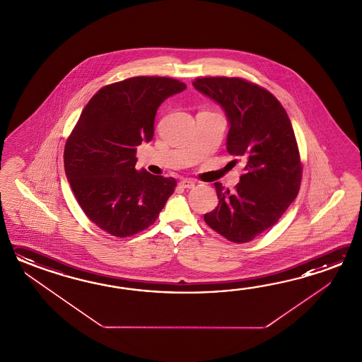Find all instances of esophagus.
<instances>
[{
    "label": "esophagus",
    "mask_w": 362,
    "mask_h": 362,
    "mask_svg": "<svg viewBox=\"0 0 362 362\" xmlns=\"http://www.w3.org/2000/svg\"><path fill=\"white\" fill-rule=\"evenodd\" d=\"M180 186H181V187H184V189H192V187L195 186V182H194L192 180H187V178H185L182 181H180Z\"/></svg>",
    "instance_id": "1"
}]
</instances>
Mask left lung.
<instances>
[{"instance_id": "left-lung-1", "label": "left lung", "mask_w": 362, "mask_h": 362, "mask_svg": "<svg viewBox=\"0 0 362 362\" xmlns=\"http://www.w3.org/2000/svg\"><path fill=\"white\" fill-rule=\"evenodd\" d=\"M192 85L223 108L229 123L226 150L246 164L234 192L215 182L218 204L204 221L230 242H250L277 223L299 192L293 125L272 93L243 78L202 77Z\"/></svg>"}]
</instances>
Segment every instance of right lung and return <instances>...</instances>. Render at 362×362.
<instances>
[{"label":"right lung","mask_w":362,"mask_h":362,"mask_svg":"<svg viewBox=\"0 0 362 362\" xmlns=\"http://www.w3.org/2000/svg\"><path fill=\"white\" fill-rule=\"evenodd\" d=\"M185 89L170 77H131L102 88L83 110L64 147V170L102 230L124 238L146 229L175 192V178L134 168L136 151L153 139L159 106Z\"/></svg>","instance_id":"add662e5"}]
</instances>
